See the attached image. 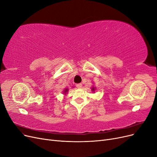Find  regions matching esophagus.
<instances>
[{"label": "esophagus", "mask_w": 157, "mask_h": 157, "mask_svg": "<svg viewBox=\"0 0 157 157\" xmlns=\"http://www.w3.org/2000/svg\"><path fill=\"white\" fill-rule=\"evenodd\" d=\"M76 86H77L78 88H82V84L81 83L77 84H76Z\"/></svg>", "instance_id": "1"}]
</instances>
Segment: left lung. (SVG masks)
Wrapping results in <instances>:
<instances>
[{"mask_svg": "<svg viewBox=\"0 0 157 157\" xmlns=\"http://www.w3.org/2000/svg\"><path fill=\"white\" fill-rule=\"evenodd\" d=\"M91 90H92V92H95V91H96V86H92V87L91 88Z\"/></svg>", "mask_w": 157, "mask_h": 157, "instance_id": "1", "label": "left lung"}]
</instances>
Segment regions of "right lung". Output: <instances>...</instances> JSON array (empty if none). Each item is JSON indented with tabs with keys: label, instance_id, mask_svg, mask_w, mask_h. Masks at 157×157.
<instances>
[{
	"label": "right lung",
	"instance_id": "right-lung-1",
	"mask_svg": "<svg viewBox=\"0 0 157 157\" xmlns=\"http://www.w3.org/2000/svg\"><path fill=\"white\" fill-rule=\"evenodd\" d=\"M68 92H69V88H65V89H63V90L62 94H63L64 95V96H67V94Z\"/></svg>",
	"mask_w": 157,
	"mask_h": 157
}]
</instances>
